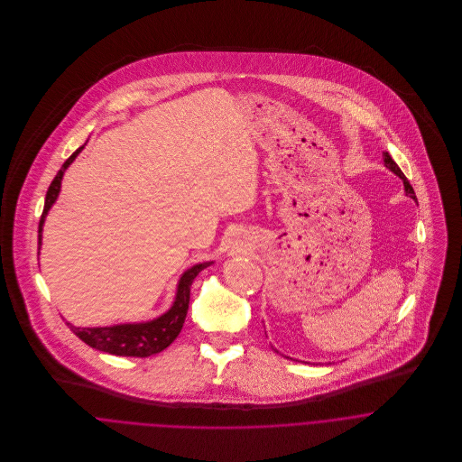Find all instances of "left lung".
<instances>
[{
	"instance_id": "1",
	"label": "left lung",
	"mask_w": 462,
	"mask_h": 462,
	"mask_svg": "<svg viewBox=\"0 0 462 462\" xmlns=\"http://www.w3.org/2000/svg\"><path fill=\"white\" fill-rule=\"evenodd\" d=\"M383 158H384V165H386L390 171H393L398 178H402V181H403V187H405V194H407L409 198H412L414 200H416V196H414V190H412V187L409 185V181H407V178L403 176V172L398 169V165H396L395 162L392 160V156H390V154L384 151V152H383Z\"/></svg>"
}]
</instances>
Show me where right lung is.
<instances>
[{"mask_svg":"<svg viewBox=\"0 0 462 462\" xmlns=\"http://www.w3.org/2000/svg\"><path fill=\"white\" fill-rule=\"evenodd\" d=\"M76 149L69 158L55 180L51 181L48 194H46V202H44V211L41 215L39 222V247H41V238H42V224L44 218L53 206V202L59 198L60 185H62V176L66 172L67 167L72 163V160L78 156V152L83 149ZM209 263H199L187 270L178 284V293L174 306L162 315L160 319L145 324H125V326H114V328H74L70 324L69 329L72 330L83 343H87L92 348H97L101 352H108L114 356H125V357H147L152 354H158L165 350L183 329L187 311H189V302H190V286L194 279L198 277L199 272L204 270Z\"/></svg>","mask_w":462,"mask_h":462,"instance_id":"obj_1","label":"right lung"}]
</instances>
